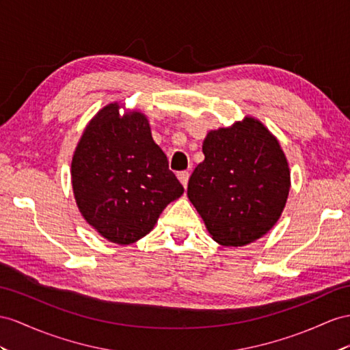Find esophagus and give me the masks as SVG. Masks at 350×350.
Listing matches in <instances>:
<instances>
[{"label":"esophagus","mask_w":350,"mask_h":350,"mask_svg":"<svg viewBox=\"0 0 350 350\" xmlns=\"http://www.w3.org/2000/svg\"><path fill=\"white\" fill-rule=\"evenodd\" d=\"M177 177H178V180H180V183L183 185V187L186 189L187 182H189V173H187V172H180V173L177 174Z\"/></svg>","instance_id":"esophagus-1"}]
</instances>
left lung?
I'll list each match as a JSON object with an SVG mask.
<instances>
[{
  "instance_id": "obj_1",
  "label": "left lung",
  "mask_w": 350,
  "mask_h": 350,
  "mask_svg": "<svg viewBox=\"0 0 350 350\" xmlns=\"http://www.w3.org/2000/svg\"><path fill=\"white\" fill-rule=\"evenodd\" d=\"M187 196L210 235L226 247L247 245L280 219L290 191V168L280 143L262 122L247 118L213 130L202 143Z\"/></svg>"
}]
</instances>
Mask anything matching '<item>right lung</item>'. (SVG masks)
Here are the masks:
<instances>
[{
    "label": "right lung",
    "instance_id": "obj_1",
    "mask_svg": "<svg viewBox=\"0 0 350 350\" xmlns=\"http://www.w3.org/2000/svg\"><path fill=\"white\" fill-rule=\"evenodd\" d=\"M74 195L84 219L111 243L148 235L183 193L140 112L121 116L111 103L90 121L72 158Z\"/></svg>",
    "mask_w": 350,
    "mask_h": 350
}]
</instances>
